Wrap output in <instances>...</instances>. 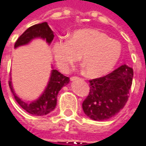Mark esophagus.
Masks as SVG:
<instances>
[{"label": "esophagus", "instance_id": "1", "mask_svg": "<svg viewBox=\"0 0 146 146\" xmlns=\"http://www.w3.org/2000/svg\"><path fill=\"white\" fill-rule=\"evenodd\" d=\"M79 77H77V76H72V77H70V80L71 81H75V80H79Z\"/></svg>", "mask_w": 146, "mask_h": 146}]
</instances>
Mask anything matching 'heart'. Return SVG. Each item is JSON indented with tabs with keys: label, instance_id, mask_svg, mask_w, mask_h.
I'll list each match as a JSON object with an SVG mask.
<instances>
[{
	"label": "heart",
	"instance_id": "obj_1",
	"mask_svg": "<svg viewBox=\"0 0 146 146\" xmlns=\"http://www.w3.org/2000/svg\"><path fill=\"white\" fill-rule=\"evenodd\" d=\"M58 66L66 73L80 59L90 77H99L110 73L121 55V44L96 29H82L74 31L70 39L59 38L52 46Z\"/></svg>",
	"mask_w": 146,
	"mask_h": 146
}]
</instances>
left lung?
<instances>
[{"label": "left lung", "mask_w": 146, "mask_h": 146, "mask_svg": "<svg viewBox=\"0 0 146 146\" xmlns=\"http://www.w3.org/2000/svg\"><path fill=\"white\" fill-rule=\"evenodd\" d=\"M133 79V69L123 64L113 73L89 80L90 92L82 108L89 118L106 120L119 113L127 102Z\"/></svg>", "instance_id": "8db88e82"}]
</instances>
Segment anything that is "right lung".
<instances>
[{"label": "right lung", "instance_id": "right-lung-1", "mask_svg": "<svg viewBox=\"0 0 146 146\" xmlns=\"http://www.w3.org/2000/svg\"><path fill=\"white\" fill-rule=\"evenodd\" d=\"M36 39H42L48 45L51 44L54 39V32L51 30L47 23L36 24L28 28L16 40L14 48H17L21 46L29 44L32 40ZM51 69L48 84L40 97L34 101L27 102L19 98L15 92L11 80L9 81V87L14 95L15 99L21 107L30 114L35 116H44L53 111L57 105L58 92L62 87L67 85L70 82L69 77L64 76L58 70H54L52 66Z\"/></svg>", "mask_w": 146, "mask_h": 146}]
</instances>
